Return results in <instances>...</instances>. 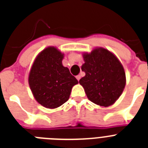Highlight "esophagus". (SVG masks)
<instances>
[{
	"mask_svg": "<svg viewBox=\"0 0 148 148\" xmlns=\"http://www.w3.org/2000/svg\"><path fill=\"white\" fill-rule=\"evenodd\" d=\"M76 78H77V80L79 82V80H80V78H81V75H76Z\"/></svg>",
	"mask_w": 148,
	"mask_h": 148,
	"instance_id": "obj_1",
	"label": "esophagus"
}]
</instances>
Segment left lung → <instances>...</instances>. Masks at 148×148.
I'll use <instances>...</instances> for the list:
<instances>
[{"mask_svg":"<svg viewBox=\"0 0 148 148\" xmlns=\"http://www.w3.org/2000/svg\"><path fill=\"white\" fill-rule=\"evenodd\" d=\"M85 63L80 79L89 100L98 105L108 107L119 99L125 87L126 78L123 66L116 56L103 48L84 54Z\"/></svg>","mask_w":148,"mask_h":148,"instance_id":"left-lung-1","label":"left lung"}]
</instances>
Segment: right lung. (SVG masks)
<instances>
[{"label":"right lung","mask_w":148,"mask_h":148,"mask_svg":"<svg viewBox=\"0 0 148 148\" xmlns=\"http://www.w3.org/2000/svg\"><path fill=\"white\" fill-rule=\"evenodd\" d=\"M63 54L48 47L38 56L29 75V84L38 102L47 108H56L69 99L78 80L62 65Z\"/></svg>","instance_id":"add662e5"}]
</instances>
